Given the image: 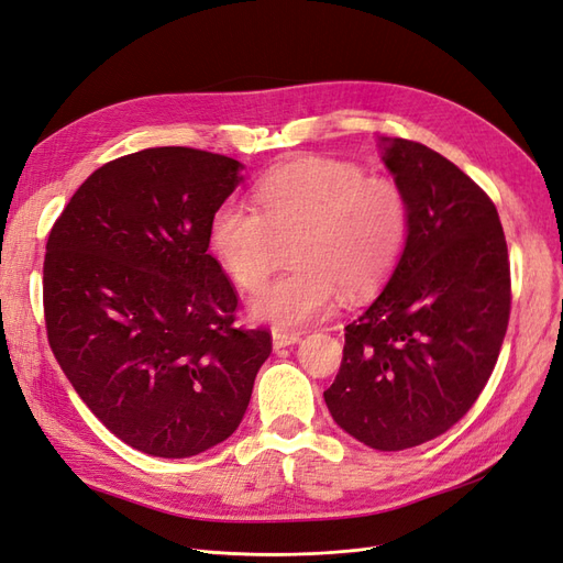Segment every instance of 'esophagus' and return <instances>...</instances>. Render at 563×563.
I'll use <instances>...</instances> for the list:
<instances>
[{
    "mask_svg": "<svg viewBox=\"0 0 563 563\" xmlns=\"http://www.w3.org/2000/svg\"><path fill=\"white\" fill-rule=\"evenodd\" d=\"M300 343V333H288V331H272V347L275 350H282V347H288V345H296Z\"/></svg>",
    "mask_w": 563,
    "mask_h": 563,
    "instance_id": "esophagus-1",
    "label": "esophagus"
}]
</instances>
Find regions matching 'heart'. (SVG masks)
Here are the masks:
<instances>
[{
  "label": "heart",
  "mask_w": 563,
  "mask_h": 563,
  "mask_svg": "<svg viewBox=\"0 0 563 563\" xmlns=\"http://www.w3.org/2000/svg\"><path fill=\"white\" fill-rule=\"evenodd\" d=\"M261 213L225 199L209 223V246L242 288L258 286L288 246L294 269L249 298V314L279 329L329 314L345 300L371 296L395 269L408 236V201L385 176L329 157L288 162L255 183Z\"/></svg>",
  "instance_id": "heart-1"
}]
</instances>
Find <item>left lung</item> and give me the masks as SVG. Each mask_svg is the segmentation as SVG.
Masks as SVG:
<instances>
[{
    "label": "left lung",
    "mask_w": 563,
    "mask_h": 563,
    "mask_svg": "<svg viewBox=\"0 0 563 563\" xmlns=\"http://www.w3.org/2000/svg\"><path fill=\"white\" fill-rule=\"evenodd\" d=\"M408 201V236L378 298L345 327L323 391L333 420L376 451L451 430L488 383L509 321V261L496 207L439 152L378 139Z\"/></svg>",
    "instance_id": "1"
}]
</instances>
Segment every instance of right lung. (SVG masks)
<instances>
[{
	"label": "right lung",
	"mask_w": 563,
	"mask_h": 563,
	"mask_svg": "<svg viewBox=\"0 0 563 563\" xmlns=\"http://www.w3.org/2000/svg\"><path fill=\"white\" fill-rule=\"evenodd\" d=\"M242 168L192 147L133 152L84 180L48 234V345L91 413L147 455L232 437L272 352L267 331L232 327L234 288L209 253Z\"/></svg>",
	"instance_id": "add662e5"
}]
</instances>
